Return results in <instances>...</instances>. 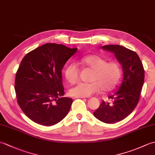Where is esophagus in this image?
Instances as JSON below:
<instances>
[{
  "label": "esophagus",
  "instance_id": "1",
  "mask_svg": "<svg viewBox=\"0 0 155 155\" xmlns=\"http://www.w3.org/2000/svg\"><path fill=\"white\" fill-rule=\"evenodd\" d=\"M85 98V97H78V96H73V97H72V98H73V99H75V98Z\"/></svg>",
  "mask_w": 155,
  "mask_h": 155
}]
</instances>
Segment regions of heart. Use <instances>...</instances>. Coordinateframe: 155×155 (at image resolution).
<instances>
[{
  "label": "heart",
  "instance_id": "1",
  "mask_svg": "<svg viewBox=\"0 0 155 155\" xmlns=\"http://www.w3.org/2000/svg\"><path fill=\"white\" fill-rule=\"evenodd\" d=\"M82 62L93 71L91 83H79L71 88L72 96L90 97L101 90L108 92L113 89L119 81L121 74L120 65L116 62H108L99 55L92 54L82 58ZM65 78L71 84H74L79 77V68L74 62L66 66L64 71Z\"/></svg>",
  "mask_w": 155,
  "mask_h": 155
}]
</instances>
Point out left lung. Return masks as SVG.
I'll list each match as a JSON object with an SVG mask.
<instances>
[{
    "mask_svg": "<svg viewBox=\"0 0 155 155\" xmlns=\"http://www.w3.org/2000/svg\"><path fill=\"white\" fill-rule=\"evenodd\" d=\"M104 51L114 54L122 65L123 78L117 91L108 97L112 103L102 101L94 112V116L105 123H114L124 119L135 108L139 103L144 80V71L139 56L120 45H105Z\"/></svg>",
    "mask_w": 155,
    "mask_h": 155,
    "instance_id": "obj_1",
    "label": "left lung"
}]
</instances>
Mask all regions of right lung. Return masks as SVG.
<instances>
[{"label":"right lung","instance_id":"1","mask_svg":"<svg viewBox=\"0 0 155 155\" xmlns=\"http://www.w3.org/2000/svg\"><path fill=\"white\" fill-rule=\"evenodd\" d=\"M77 51L62 45L47 43L29 52L16 74L17 102L35 123L52 126L67 116L72 99L63 97L62 70Z\"/></svg>","mask_w":155,"mask_h":155}]
</instances>
